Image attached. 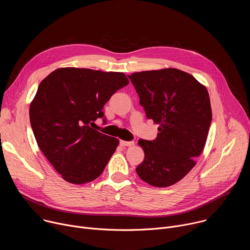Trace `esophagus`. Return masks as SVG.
Listing matches in <instances>:
<instances>
[{
  "label": "esophagus",
  "mask_w": 250,
  "mask_h": 250,
  "mask_svg": "<svg viewBox=\"0 0 250 250\" xmlns=\"http://www.w3.org/2000/svg\"><path fill=\"white\" fill-rule=\"evenodd\" d=\"M121 146H133L134 145V142L133 141H125V140H121Z\"/></svg>",
  "instance_id": "obj_1"
}]
</instances>
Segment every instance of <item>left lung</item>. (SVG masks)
Masks as SVG:
<instances>
[{"label": "left lung", "mask_w": 250, "mask_h": 250, "mask_svg": "<svg viewBox=\"0 0 250 250\" xmlns=\"http://www.w3.org/2000/svg\"><path fill=\"white\" fill-rule=\"evenodd\" d=\"M128 78L147 119L159 125L153 141H138L145 160L136 173L151 186H172L192 170L204 150L211 122L208 90L176 68L142 71Z\"/></svg>", "instance_id": "obj_1"}]
</instances>
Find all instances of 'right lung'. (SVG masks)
<instances>
[{
  "label": "right lung",
  "mask_w": 250,
  "mask_h": 250,
  "mask_svg": "<svg viewBox=\"0 0 250 250\" xmlns=\"http://www.w3.org/2000/svg\"><path fill=\"white\" fill-rule=\"evenodd\" d=\"M129 81L122 72L58 68L40 84L29 105L38 146L63 179L89 183L103 173L120 140L91 127L104 105Z\"/></svg>",
  "instance_id": "right-lung-1"
}]
</instances>
